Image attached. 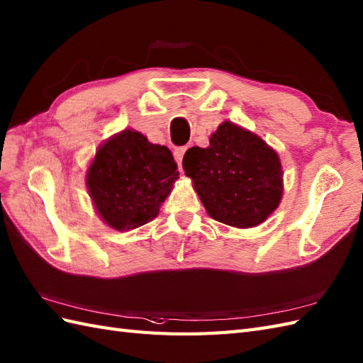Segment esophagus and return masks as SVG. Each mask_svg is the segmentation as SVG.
Here are the masks:
<instances>
[{
  "label": "esophagus",
  "instance_id": "34e87169",
  "mask_svg": "<svg viewBox=\"0 0 363 363\" xmlns=\"http://www.w3.org/2000/svg\"><path fill=\"white\" fill-rule=\"evenodd\" d=\"M186 149H188V147H179V149H175V152H174L175 162L179 163V169H180V172H183V167H182V160H183V155H184V152H186Z\"/></svg>",
  "mask_w": 363,
  "mask_h": 363
}]
</instances>
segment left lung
I'll list each match as a JSON object with an SVG mask.
<instances>
[{
  "mask_svg": "<svg viewBox=\"0 0 363 363\" xmlns=\"http://www.w3.org/2000/svg\"><path fill=\"white\" fill-rule=\"evenodd\" d=\"M183 169L208 214L234 228L263 223L284 194L277 152L259 135L231 121L217 128L208 147L188 149Z\"/></svg>",
  "mask_w": 363,
  "mask_h": 363,
  "instance_id": "8db88e82",
  "label": "left lung"
}]
</instances>
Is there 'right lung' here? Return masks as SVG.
Instances as JSON below:
<instances>
[{"mask_svg":"<svg viewBox=\"0 0 363 363\" xmlns=\"http://www.w3.org/2000/svg\"><path fill=\"white\" fill-rule=\"evenodd\" d=\"M177 179L169 149L125 129L99 147L86 184L103 222L117 231H129L158 216Z\"/></svg>","mask_w":363,"mask_h":363,"instance_id":"1","label":"right lung"}]
</instances>
